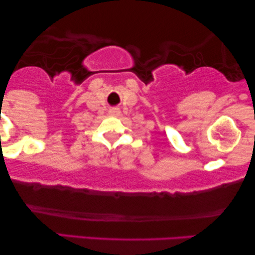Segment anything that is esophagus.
I'll return each instance as SVG.
<instances>
[{"label": "esophagus", "mask_w": 255, "mask_h": 255, "mask_svg": "<svg viewBox=\"0 0 255 255\" xmlns=\"http://www.w3.org/2000/svg\"><path fill=\"white\" fill-rule=\"evenodd\" d=\"M109 115H111V116H120L121 110L118 108H111L109 110Z\"/></svg>", "instance_id": "1"}]
</instances>
